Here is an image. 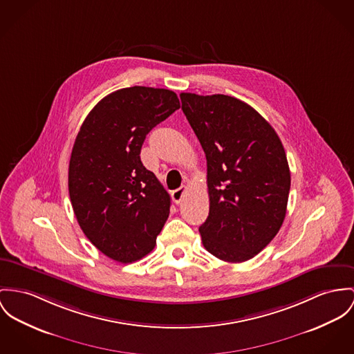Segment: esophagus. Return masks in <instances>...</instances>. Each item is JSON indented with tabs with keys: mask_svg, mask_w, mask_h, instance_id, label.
I'll use <instances>...</instances> for the list:
<instances>
[{
	"mask_svg": "<svg viewBox=\"0 0 354 354\" xmlns=\"http://www.w3.org/2000/svg\"><path fill=\"white\" fill-rule=\"evenodd\" d=\"M185 192H186V186H182V187H179V189L172 191V192H171L172 201H174L176 205H178V203H180V202H182V199H183Z\"/></svg>",
	"mask_w": 354,
	"mask_h": 354,
	"instance_id": "34e87169",
	"label": "esophagus"
}]
</instances>
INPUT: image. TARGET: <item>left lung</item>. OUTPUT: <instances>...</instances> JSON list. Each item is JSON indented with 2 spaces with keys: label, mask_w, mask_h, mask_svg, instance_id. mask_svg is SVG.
Segmentation results:
<instances>
[{
  "label": "left lung",
  "mask_w": 354,
  "mask_h": 354,
  "mask_svg": "<svg viewBox=\"0 0 354 354\" xmlns=\"http://www.w3.org/2000/svg\"><path fill=\"white\" fill-rule=\"evenodd\" d=\"M182 110L207 160L209 217L202 244L227 263L261 252L286 217L291 174L272 127L243 101L182 93Z\"/></svg>",
  "instance_id": "left-lung-1"
}]
</instances>
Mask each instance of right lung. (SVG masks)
I'll return each mask as SVG.
<instances>
[{
  "mask_svg": "<svg viewBox=\"0 0 354 354\" xmlns=\"http://www.w3.org/2000/svg\"><path fill=\"white\" fill-rule=\"evenodd\" d=\"M178 95L133 86L87 114L68 165L71 205L84 236L118 263L147 256L169 214L171 198L140 159L147 135L175 110Z\"/></svg>",
  "mask_w": 354,
  "mask_h": 354,
  "instance_id": "obj_1",
  "label": "right lung"
}]
</instances>
